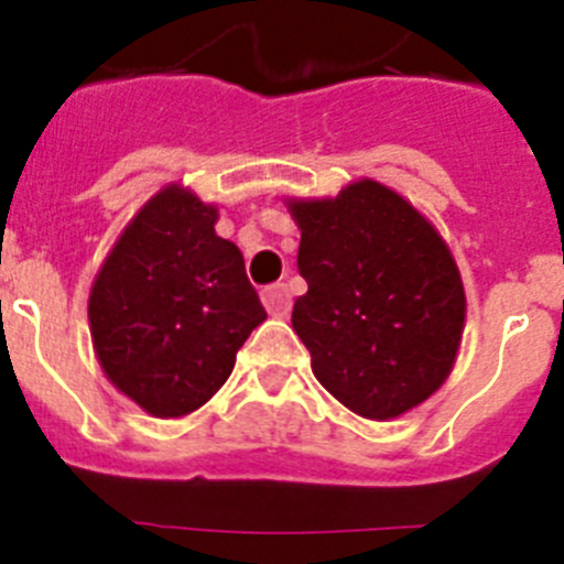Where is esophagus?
I'll return each mask as SVG.
<instances>
[{
    "label": "esophagus",
    "instance_id": "1",
    "mask_svg": "<svg viewBox=\"0 0 564 564\" xmlns=\"http://www.w3.org/2000/svg\"><path fill=\"white\" fill-rule=\"evenodd\" d=\"M291 288L285 282H276V285H268L262 291V305L271 316H288L291 313Z\"/></svg>",
    "mask_w": 564,
    "mask_h": 564
}]
</instances>
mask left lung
<instances>
[{
	"mask_svg": "<svg viewBox=\"0 0 564 564\" xmlns=\"http://www.w3.org/2000/svg\"><path fill=\"white\" fill-rule=\"evenodd\" d=\"M307 293L293 330L318 383L370 421L410 412L449 378L466 293L449 246L401 194L358 181L325 200H291Z\"/></svg>",
	"mask_w": 564,
	"mask_h": 564,
	"instance_id": "1",
	"label": "left lung"
}]
</instances>
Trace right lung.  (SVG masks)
<instances>
[{"instance_id": "obj_1", "label": "right lung", "mask_w": 564, "mask_h": 564, "mask_svg": "<svg viewBox=\"0 0 564 564\" xmlns=\"http://www.w3.org/2000/svg\"><path fill=\"white\" fill-rule=\"evenodd\" d=\"M217 217L188 188H161L123 228L89 291L101 370L154 417L200 410L268 316L239 248L214 231Z\"/></svg>"}]
</instances>
